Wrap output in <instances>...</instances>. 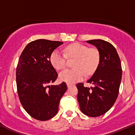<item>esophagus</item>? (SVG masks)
I'll list each match as a JSON object with an SVG mask.
<instances>
[{"label": "esophagus", "mask_w": 135, "mask_h": 135, "mask_svg": "<svg viewBox=\"0 0 135 135\" xmlns=\"http://www.w3.org/2000/svg\"><path fill=\"white\" fill-rule=\"evenodd\" d=\"M67 86H68V88H70V87H71L72 86H73V84H69V83H68V84H67Z\"/></svg>", "instance_id": "obj_1"}]
</instances>
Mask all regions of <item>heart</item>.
I'll use <instances>...</instances> for the list:
<instances>
[{"mask_svg": "<svg viewBox=\"0 0 135 135\" xmlns=\"http://www.w3.org/2000/svg\"><path fill=\"white\" fill-rule=\"evenodd\" d=\"M75 58L73 69H66L60 72V79L69 84H73L83 80L85 73L91 75L98 69L100 63L101 55L97 48H89L80 43L68 45L65 53L59 49H55L51 53L50 61L54 68L58 70L66 66L67 59Z\"/></svg>", "mask_w": 135, "mask_h": 135, "instance_id": "heart-1", "label": "heart"}]
</instances>
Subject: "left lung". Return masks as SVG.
Masks as SVG:
<instances>
[{"mask_svg": "<svg viewBox=\"0 0 135 135\" xmlns=\"http://www.w3.org/2000/svg\"><path fill=\"white\" fill-rule=\"evenodd\" d=\"M86 42L98 48L101 59L98 69L87 81L94 86L88 88L83 83L77 84V99L83 113L98 117L109 110L116 101L122 80V65L116 49L109 42L103 40Z\"/></svg>", "mask_w": 135, "mask_h": 135, "instance_id": "left-lung-1", "label": "left lung"}]
</instances>
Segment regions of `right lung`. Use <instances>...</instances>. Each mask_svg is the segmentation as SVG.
I'll use <instances>...</instances> for the list:
<instances>
[{
  "label": "right lung",
  "mask_w": 135,
  "mask_h": 135,
  "mask_svg": "<svg viewBox=\"0 0 135 135\" xmlns=\"http://www.w3.org/2000/svg\"><path fill=\"white\" fill-rule=\"evenodd\" d=\"M62 44L44 39L31 41L18 61L16 83L19 100L26 112L37 120H48L57 114L60 101L67 90L65 82L49 85L58 77L50 56Z\"/></svg>",
  "instance_id": "right-lung-1"
}]
</instances>
